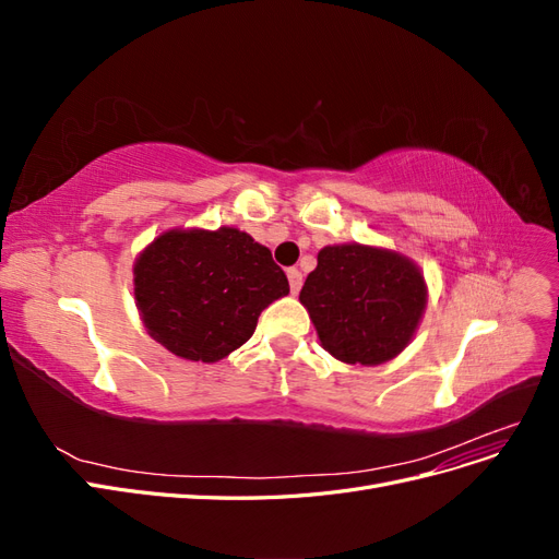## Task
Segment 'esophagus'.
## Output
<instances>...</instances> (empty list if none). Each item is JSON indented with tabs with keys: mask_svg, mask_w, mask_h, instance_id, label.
Returning <instances> with one entry per match:
<instances>
[{
	"mask_svg": "<svg viewBox=\"0 0 559 559\" xmlns=\"http://www.w3.org/2000/svg\"><path fill=\"white\" fill-rule=\"evenodd\" d=\"M286 275H289V286H292V294H298L300 286H302V275L298 267H289L286 270Z\"/></svg>",
	"mask_w": 559,
	"mask_h": 559,
	"instance_id": "esophagus-1",
	"label": "esophagus"
}]
</instances>
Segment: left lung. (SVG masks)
<instances>
[{
	"label": "left lung",
	"mask_w": 559,
	"mask_h": 559,
	"mask_svg": "<svg viewBox=\"0 0 559 559\" xmlns=\"http://www.w3.org/2000/svg\"><path fill=\"white\" fill-rule=\"evenodd\" d=\"M300 302L335 359L378 366L411 343L427 308V286L419 267L401 253L335 245L319 251Z\"/></svg>",
	"instance_id": "obj_1"
}]
</instances>
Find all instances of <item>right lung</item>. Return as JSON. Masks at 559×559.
<instances>
[{
  "mask_svg": "<svg viewBox=\"0 0 559 559\" xmlns=\"http://www.w3.org/2000/svg\"><path fill=\"white\" fill-rule=\"evenodd\" d=\"M286 294L289 280L273 253L238 228L163 233L134 263V300L148 335L189 361L228 357Z\"/></svg>",
  "mask_w": 559,
  "mask_h": 559,
  "instance_id": "obj_1",
  "label": "right lung"
}]
</instances>
